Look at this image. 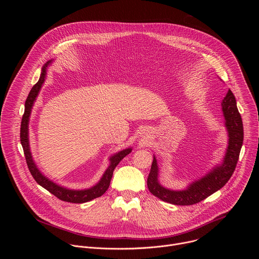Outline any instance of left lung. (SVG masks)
Returning <instances> with one entry per match:
<instances>
[{
	"instance_id": "obj_1",
	"label": "left lung",
	"mask_w": 259,
	"mask_h": 259,
	"mask_svg": "<svg viewBox=\"0 0 259 259\" xmlns=\"http://www.w3.org/2000/svg\"><path fill=\"white\" fill-rule=\"evenodd\" d=\"M225 117V126L228 131V147L220 164L214 166L207 174L194 180L189 186L179 191L163 187L159 181V165L154 156L151 172L147 177V188L160 200L180 206L197 204L223 188L232 177L237 166L242 149L244 130L242 118L237 107L235 95L231 90L221 102Z\"/></svg>"
}]
</instances>
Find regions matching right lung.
Returning <instances> with one entry per match:
<instances>
[{
    "instance_id": "1",
    "label": "right lung",
    "mask_w": 259,
    "mask_h": 259,
    "mask_svg": "<svg viewBox=\"0 0 259 259\" xmlns=\"http://www.w3.org/2000/svg\"><path fill=\"white\" fill-rule=\"evenodd\" d=\"M53 59L47 61L45 65L42 67L41 70V76L40 79L30 90L25 104H24V114L22 117L21 121V127H20V141L21 145L23 147V152L26 160V164L28 167L29 172L31 173L32 177L34 180L38 182L41 187H43L45 190L50 192L52 195L57 197L58 199L64 201V202H69V203H86L89 202L93 199H96L100 196H102L106 190L109 187L110 179L113 177V172L117 165L127 156L132 152L131 147H127V149L120 151L113 156L109 157V165L107 169L104 171L103 175L101 176L100 180L95 184V186L85 189V190H72L68 188H64L60 184L50 180L48 177H46L36 166V164L33 161L31 152H30V147H29V138H28V123H29V117L31 114V109L34 104V101L36 100V97H38L41 88L44 85V82L46 80L47 76V67L52 63Z\"/></svg>"
}]
</instances>
